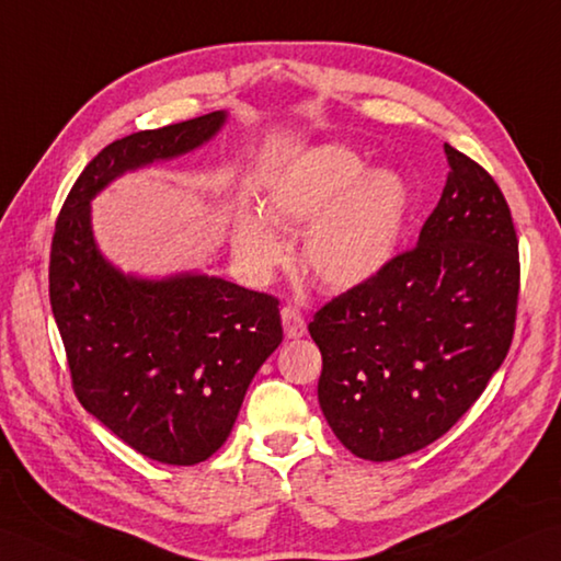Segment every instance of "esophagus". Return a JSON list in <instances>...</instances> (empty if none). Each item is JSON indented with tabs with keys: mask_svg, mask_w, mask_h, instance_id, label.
I'll return each mask as SVG.
<instances>
[{
	"mask_svg": "<svg viewBox=\"0 0 561 561\" xmlns=\"http://www.w3.org/2000/svg\"><path fill=\"white\" fill-rule=\"evenodd\" d=\"M282 324H284L286 340H298V336L306 334V320L294 306L282 308Z\"/></svg>",
	"mask_w": 561,
	"mask_h": 561,
	"instance_id": "esophagus-1",
	"label": "esophagus"
}]
</instances>
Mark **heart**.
<instances>
[{
  "label": "heart",
  "mask_w": 561,
  "mask_h": 561,
  "mask_svg": "<svg viewBox=\"0 0 561 561\" xmlns=\"http://www.w3.org/2000/svg\"><path fill=\"white\" fill-rule=\"evenodd\" d=\"M265 214L245 210L233 227V253L257 279L289 257L284 231H301L304 267L334 291L368 286L392 263L407 227L411 193L394 169L344 146H316L286 164L265 193ZM275 220L274 226L271 221Z\"/></svg>",
  "instance_id": "heart-1"
}]
</instances>
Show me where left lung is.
Listing matches in <instances>:
<instances>
[{
	"label": "left lung",
	"mask_w": 561,
	"mask_h": 561,
	"mask_svg": "<svg viewBox=\"0 0 561 561\" xmlns=\"http://www.w3.org/2000/svg\"><path fill=\"white\" fill-rule=\"evenodd\" d=\"M447 184L419 243L308 324L318 401L342 445L394 461L442 437L483 394L512 344L518 241L500 186L445 142Z\"/></svg>",
	"instance_id": "left-lung-1"
}]
</instances>
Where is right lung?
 Here are the masks:
<instances>
[{
    "label": "right lung",
    "instance_id": "obj_1",
    "mask_svg": "<svg viewBox=\"0 0 561 561\" xmlns=\"http://www.w3.org/2000/svg\"><path fill=\"white\" fill-rule=\"evenodd\" d=\"M219 110L114 140L78 176L57 219L49 304L78 401L142 457L193 466L225 445L260 366L282 344L277 298L205 272L146 277L100 251L98 195L128 172L210 142Z\"/></svg>",
    "mask_w": 561,
    "mask_h": 561
}]
</instances>
